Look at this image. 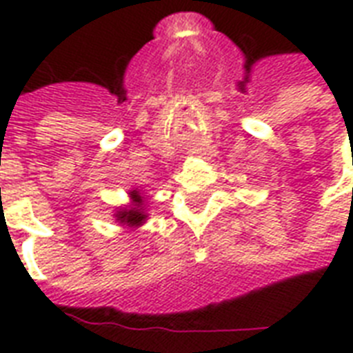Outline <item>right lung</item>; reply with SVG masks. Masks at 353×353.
Listing matches in <instances>:
<instances>
[{"instance_id": "1", "label": "right lung", "mask_w": 353, "mask_h": 353, "mask_svg": "<svg viewBox=\"0 0 353 353\" xmlns=\"http://www.w3.org/2000/svg\"><path fill=\"white\" fill-rule=\"evenodd\" d=\"M129 199H131L129 205L118 208L117 213H114V219L122 225H128V228H140V225L145 224L149 215L148 208H145V194L140 193L138 188H132L129 191Z\"/></svg>"}]
</instances>
